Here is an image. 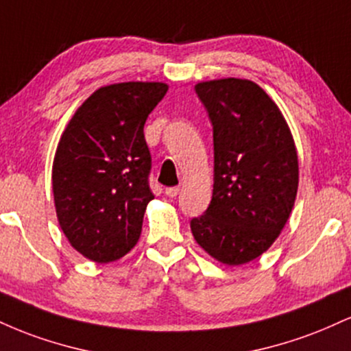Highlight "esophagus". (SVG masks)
<instances>
[{
	"label": "esophagus",
	"instance_id": "obj_1",
	"mask_svg": "<svg viewBox=\"0 0 351 351\" xmlns=\"http://www.w3.org/2000/svg\"><path fill=\"white\" fill-rule=\"evenodd\" d=\"M180 193V188L178 186H171V188H165V195L167 196H171V198H175L176 195Z\"/></svg>",
	"mask_w": 351,
	"mask_h": 351
}]
</instances>
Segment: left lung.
Listing matches in <instances>:
<instances>
[{
    "label": "left lung",
    "mask_w": 351,
    "mask_h": 351,
    "mask_svg": "<svg viewBox=\"0 0 351 351\" xmlns=\"http://www.w3.org/2000/svg\"><path fill=\"white\" fill-rule=\"evenodd\" d=\"M213 123V198L191 221L199 247L224 265L257 259L291 217L299 188V156L287 120L249 79L198 82Z\"/></svg>",
    "instance_id": "obj_1"
}]
</instances>
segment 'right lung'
<instances>
[{"instance_id":"right-lung-1","label":"right lung","mask_w":351,"mask_h":351,"mask_svg":"<svg viewBox=\"0 0 351 351\" xmlns=\"http://www.w3.org/2000/svg\"><path fill=\"white\" fill-rule=\"evenodd\" d=\"M168 90L165 82L99 87L64 128L52 162L59 226L88 261L107 264L130 252L155 198L143 125Z\"/></svg>"}]
</instances>
